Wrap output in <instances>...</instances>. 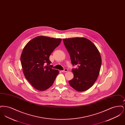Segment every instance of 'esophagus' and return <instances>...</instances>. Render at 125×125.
I'll list each match as a JSON object with an SVG mask.
<instances>
[{
	"instance_id": "34e87169",
	"label": "esophagus",
	"mask_w": 125,
	"mask_h": 125,
	"mask_svg": "<svg viewBox=\"0 0 125 125\" xmlns=\"http://www.w3.org/2000/svg\"><path fill=\"white\" fill-rule=\"evenodd\" d=\"M62 72H67L68 71V69H66L65 68L64 70H62V71H61Z\"/></svg>"
}]
</instances>
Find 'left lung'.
Listing matches in <instances>:
<instances>
[{"label": "left lung", "instance_id": "left-lung-1", "mask_svg": "<svg viewBox=\"0 0 125 125\" xmlns=\"http://www.w3.org/2000/svg\"><path fill=\"white\" fill-rule=\"evenodd\" d=\"M64 44L69 53L72 64L78 65L72 69L74 76L69 83L78 91L91 88L99 74L102 59L99 51L89 40L84 37L63 39Z\"/></svg>", "mask_w": 125, "mask_h": 125}]
</instances>
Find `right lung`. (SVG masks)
Listing matches in <instances>:
<instances>
[{
  "label": "right lung",
  "instance_id": "right-lung-1",
  "mask_svg": "<svg viewBox=\"0 0 125 125\" xmlns=\"http://www.w3.org/2000/svg\"><path fill=\"white\" fill-rule=\"evenodd\" d=\"M60 38L44 36L35 37L25 46L21 56V62L26 79L35 89L44 91L49 88L59 74L52 68L49 57L60 45Z\"/></svg>",
  "mask_w": 125,
  "mask_h": 125
}]
</instances>
